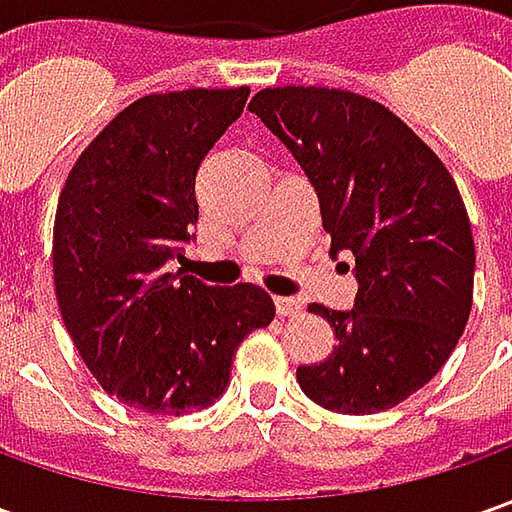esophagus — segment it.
Masks as SVG:
<instances>
[{"label":"esophagus","mask_w":512,"mask_h":512,"mask_svg":"<svg viewBox=\"0 0 512 512\" xmlns=\"http://www.w3.org/2000/svg\"><path fill=\"white\" fill-rule=\"evenodd\" d=\"M276 313L285 319V316H296V313H302V305L296 302V299H287V296H279L276 299Z\"/></svg>","instance_id":"esophagus-1"}]
</instances>
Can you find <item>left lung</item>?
<instances>
[{
	"label": "left lung",
	"instance_id": "left-lung-1",
	"mask_svg": "<svg viewBox=\"0 0 512 512\" xmlns=\"http://www.w3.org/2000/svg\"><path fill=\"white\" fill-rule=\"evenodd\" d=\"M250 113L305 170L330 256L356 259L353 307L310 305L336 347L296 370L299 387L333 413H382L442 370L467 325L476 247L459 187L399 116L359 93L267 88Z\"/></svg>",
	"mask_w": 512,
	"mask_h": 512
}]
</instances>
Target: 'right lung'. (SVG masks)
<instances>
[{
  "instance_id": "1",
  "label": "right lung",
  "mask_w": 512,
  "mask_h": 512,
  "mask_svg": "<svg viewBox=\"0 0 512 512\" xmlns=\"http://www.w3.org/2000/svg\"><path fill=\"white\" fill-rule=\"evenodd\" d=\"M247 96V88L145 96L90 142L62 187L53 225L59 310L93 379L136 410L210 407L239 344L276 316L262 287L168 273L199 222L196 170Z\"/></svg>"
}]
</instances>
